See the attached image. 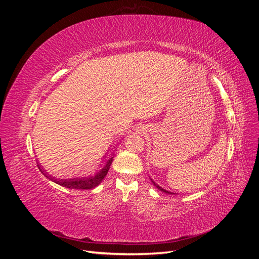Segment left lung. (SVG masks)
Wrapping results in <instances>:
<instances>
[{
  "label": "left lung",
  "mask_w": 259,
  "mask_h": 259,
  "mask_svg": "<svg viewBox=\"0 0 259 259\" xmlns=\"http://www.w3.org/2000/svg\"><path fill=\"white\" fill-rule=\"evenodd\" d=\"M154 185H155V187H156V188H159V189H160L161 191H164V192H166V193H169V194H173V193H171V192H169V191H166V190H164V189H163V188H161L160 186H158V185H156V184H154Z\"/></svg>",
  "instance_id": "1"
}]
</instances>
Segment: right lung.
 <instances>
[{
  "instance_id": "add662e5",
  "label": "right lung",
  "mask_w": 259,
  "mask_h": 259,
  "mask_svg": "<svg viewBox=\"0 0 259 259\" xmlns=\"http://www.w3.org/2000/svg\"><path fill=\"white\" fill-rule=\"evenodd\" d=\"M112 163V158L109 159L106 163V165L101 168L98 173L95 176H89V177H82V178H72V179H55L52 176H46L49 177L50 179L54 180L55 183L62 186V187H66L69 188V189H93V188L97 187L101 182H103V179L106 177V175L108 174V170L110 168V165ZM42 173L45 174V170L43 168L40 169ZM48 175V174H45Z\"/></svg>"
}]
</instances>
